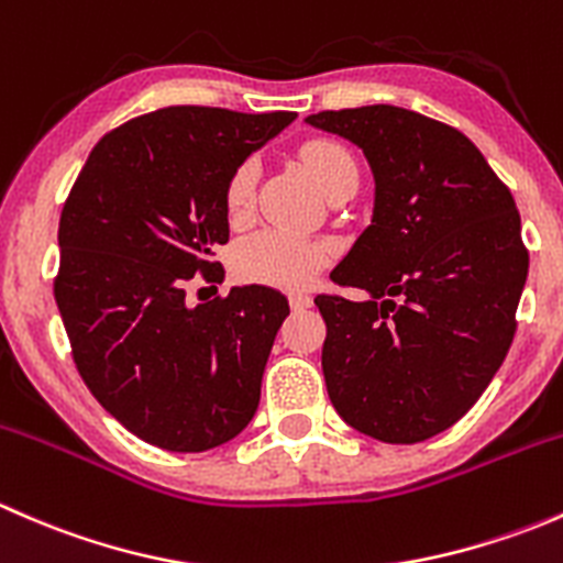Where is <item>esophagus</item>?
Instances as JSON below:
<instances>
[{
    "label": "esophagus",
    "mask_w": 563,
    "mask_h": 563,
    "mask_svg": "<svg viewBox=\"0 0 563 563\" xmlns=\"http://www.w3.org/2000/svg\"><path fill=\"white\" fill-rule=\"evenodd\" d=\"M288 302H291L294 310H305L313 305V299H310L308 294H291V297H288Z\"/></svg>",
    "instance_id": "obj_1"
}]
</instances>
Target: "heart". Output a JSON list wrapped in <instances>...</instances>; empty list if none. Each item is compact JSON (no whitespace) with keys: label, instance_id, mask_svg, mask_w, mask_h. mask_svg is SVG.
<instances>
[{"label":"heart","instance_id":"obj_1","mask_svg":"<svg viewBox=\"0 0 563 563\" xmlns=\"http://www.w3.org/2000/svg\"><path fill=\"white\" fill-rule=\"evenodd\" d=\"M305 172L316 181L318 190L327 196L340 181L356 179V163L340 144L327 139L308 141L299 150ZM253 166H240L231 176L225 190V209L234 223L247 218L253 201ZM329 261V247L308 236L288 234V231H258L250 234L234 247V272L240 280L258 283L275 288H302L323 269Z\"/></svg>","mask_w":563,"mask_h":563}]
</instances>
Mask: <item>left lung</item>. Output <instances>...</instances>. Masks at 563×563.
<instances>
[{"label":"left lung","mask_w":563,"mask_h":563,"mask_svg":"<svg viewBox=\"0 0 563 563\" xmlns=\"http://www.w3.org/2000/svg\"><path fill=\"white\" fill-rule=\"evenodd\" d=\"M305 122L360 146L371 225L332 269L362 302L316 297L334 411L384 444L452 428L501 367L528 275L512 192L450 124L397 106Z\"/></svg>","instance_id":"8db88e82"}]
</instances>
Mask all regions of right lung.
<instances>
[{"instance_id":"add662e5","label":"right lung","mask_w":563,"mask_h":563,"mask_svg":"<svg viewBox=\"0 0 563 563\" xmlns=\"http://www.w3.org/2000/svg\"><path fill=\"white\" fill-rule=\"evenodd\" d=\"M297 119L168 106L98 141L59 218L54 297L89 391L133 435L207 452L240 435L261 400L288 299L269 286L187 305L229 242L225 190Z\"/></svg>"}]
</instances>
